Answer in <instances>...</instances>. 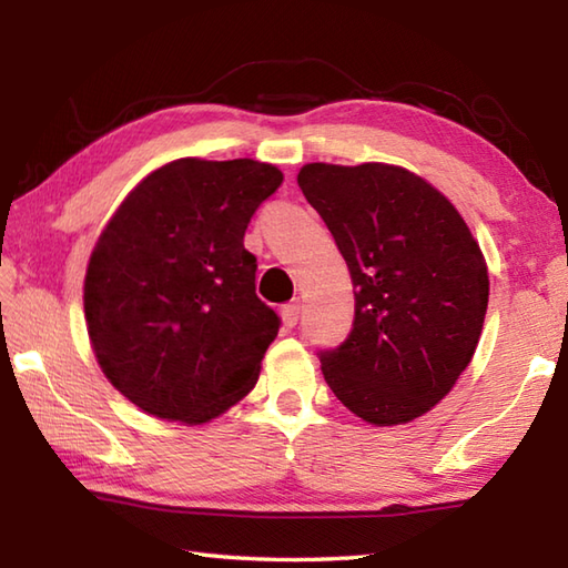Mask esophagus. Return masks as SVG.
<instances>
[{
	"mask_svg": "<svg viewBox=\"0 0 568 568\" xmlns=\"http://www.w3.org/2000/svg\"><path fill=\"white\" fill-rule=\"evenodd\" d=\"M281 315H283V322L285 327H295L297 320H300V303L295 300V303H287L281 307Z\"/></svg>",
	"mask_w": 568,
	"mask_h": 568,
	"instance_id": "1",
	"label": "esophagus"
}]
</instances>
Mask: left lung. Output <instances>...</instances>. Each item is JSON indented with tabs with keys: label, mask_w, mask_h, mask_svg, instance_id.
<instances>
[{
	"label": "left lung",
	"mask_w": 568,
	"mask_h": 568,
	"mask_svg": "<svg viewBox=\"0 0 568 568\" xmlns=\"http://www.w3.org/2000/svg\"><path fill=\"white\" fill-rule=\"evenodd\" d=\"M356 287L354 327L320 352L332 393L371 425L425 415L470 364L488 307L484 253L462 214L397 165L310 163L297 175Z\"/></svg>",
	"instance_id": "1"
}]
</instances>
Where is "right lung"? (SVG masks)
<instances>
[{"mask_svg":"<svg viewBox=\"0 0 568 568\" xmlns=\"http://www.w3.org/2000/svg\"><path fill=\"white\" fill-rule=\"evenodd\" d=\"M275 165L180 159L106 224L84 275V317L104 376L143 413L200 425L258 381L281 317L256 295L244 248Z\"/></svg>","mask_w":568,"mask_h":568,"instance_id":"right-lung-1","label":"right lung"}]
</instances>
